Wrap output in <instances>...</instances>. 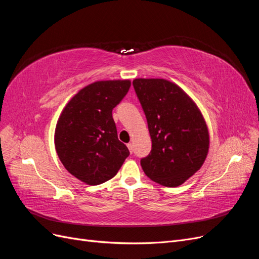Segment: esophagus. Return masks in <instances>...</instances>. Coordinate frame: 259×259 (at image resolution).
Segmentation results:
<instances>
[{
  "label": "esophagus",
  "mask_w": 259,
  "mask_h": 259,
  "mask_svg": "<svg viewBox=\"0 0 259 259\" xmlns=\"http://www.w3.org/2000/svg\"><path fill=\"white\" fill-rule=\"evenodd\" d=\"M126 146H127V148H128V150H130V152L132 153V152H133V144L128 143V144H127Z\"/></svg>",
  "instance_id": "34e87169"
}]
</instances>
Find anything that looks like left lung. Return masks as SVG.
Masks as SVG:
<instances>
[{"label": "left lung", "instance_id": "left-lung-1", "mask_svg": "<svg viewBox=\"0 0 259 259\" xmlns=\"http://www.w3.org/2000/svg\"><path fill=\"white\" fill-rule=\"evenodd\" d=\"M142 104L152 148L140 160L145 174L165 187H178L198 171L209 148L206 122L194 101L164 79L133 81Z\"/></svg>", "mask_w": 259, "mask_h": 259}]
</instances>
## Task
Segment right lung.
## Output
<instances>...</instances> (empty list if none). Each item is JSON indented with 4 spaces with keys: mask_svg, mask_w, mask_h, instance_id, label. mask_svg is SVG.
Returning a JSON list of instances; mask_svg holds the SVG:
<instances>
[{
    "mask_svg": "<svg viewBox=\"0 0 259 259\" xmlns=\"http://www.w3.org/2000/svg\"><path fill=\"white\" fill-rule=\"evenodd\" d=\"M130 80L97 81L70 99L55 128V148L70 174L96 186L116 175L130 155L117 138L113 108L126 95Z\"/></svg>",
    "mask_w": 259,
    "mask_h": 259,
    "instance_id": "right-lung-1",
    "label": "right lung"
}]
</instances>
